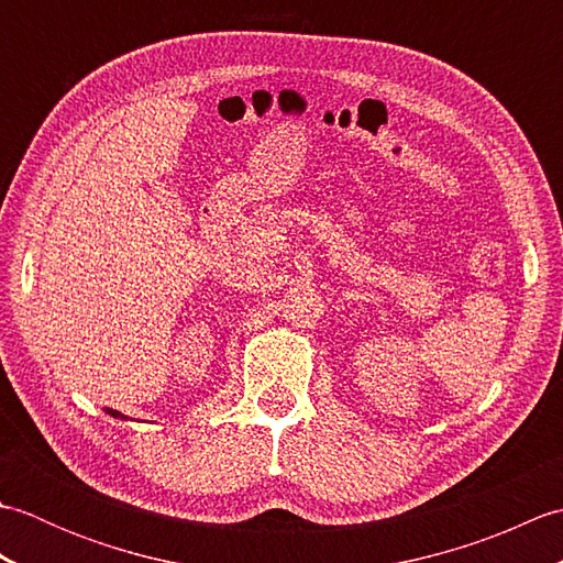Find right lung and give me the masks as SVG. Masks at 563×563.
Returning <instances> with one entry per match:
<instances>
[{"mask_svg": "<svg viewBox=\"0 0 563 563\" xmlns=\"http://www.w3.org/2000/svg\"><path fill=\"white\" fill-rule=\"evenodd\" d=\"M109 413H111V416H113V418H125V416H123V413H118V411H113V409H109Z\"/></svg>", "mask_w": 563, "mask_h": 563, "instance_id": "obj_1", "label": "right lung"}]
</instances>
